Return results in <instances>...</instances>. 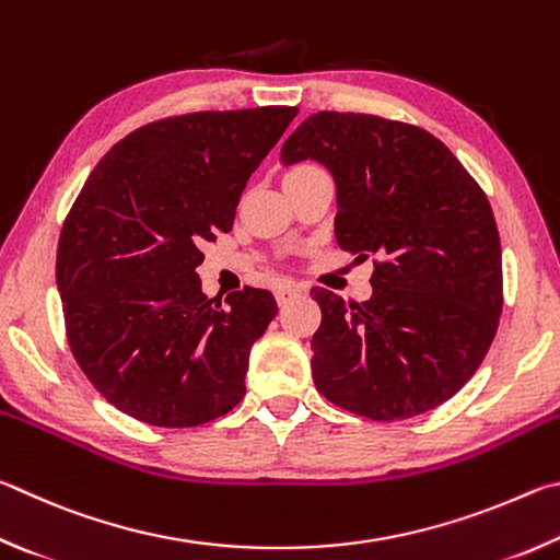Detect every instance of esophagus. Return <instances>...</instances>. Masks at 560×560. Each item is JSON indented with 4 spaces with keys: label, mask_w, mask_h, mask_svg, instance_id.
I'll list each match as a JSON object with an SVG mask.
<instances>
[{
    "label": "esophagus",
    "mask_w": 560,
    "mask_h": 560,
    "mask_svg": "<svg viewBox=\"0 0 560 560\" xmlns=\"http://www.w3.org/2000/svg\"><path fill=\"white\" fill-rule=\"evenodd\" d=\"M298 295H300L298 285H282V288L275 290V300H278V305H288V302L292 298H298Z\"/></svg>",
    "instance_id": "obj_1"
}]
</instances>
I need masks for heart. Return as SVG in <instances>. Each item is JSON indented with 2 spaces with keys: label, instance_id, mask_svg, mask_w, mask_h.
Listing matches in <instances>:
<instances>
[{
  "label": "heart",
  "instance_id": "obj_1",
  "mask_svg": "<svg viewBox=\"0 0 560 560\" xmlns=\"http://www.w3.org/2000/svg\"><path fill=\"white\" fill-rule=\"evenodd\" d=\"M305 166H312V164H302V166H295V170H292V172H298V170H305Z\"/></svg>",
  "mask_w": 560,
  "mask_h": 560
}]
</instances>
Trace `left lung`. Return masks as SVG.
Masks as SVG:
<instances>
[{"mask_svg": "<svg viewBox=\"0 0 560 560\" xmlns=\"http://www.w3.org/2000/svg\"><path fill=\"white\" fill-rule=\"evenodd\" d=\"M280 156L335 174L339 248L374 258L366 302L310 292L322 310L312 337L319 394L381 423L445 404L482 364L504 305L482 186L423 127L364 113L310 115Z\"/></svg>", "mask_w": 560, "mask_h": 560, "instance_id": "1", "label": "left lung"}]
</instances>
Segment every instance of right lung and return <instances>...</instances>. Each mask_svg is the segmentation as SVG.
<instances>
[{
	"label": "right lung",
	"mask_w": 560,
	"mask_h": 560,
	"mask_svg": "<svg viewBox=\"0 0 560 560\" xmlns=\"http://www.w3.org/2000/svg\"><path fill=\"white\" fill-rule=\"evenodd\" d=\"M300 110H201L122 137L88 176L56 253L68 347L107 404L156 428H194L245 396L268 290L206 298L199 245L233 229L250 174Z\"/></svg>",
	"instance_id": "1"
}]
</instances>
